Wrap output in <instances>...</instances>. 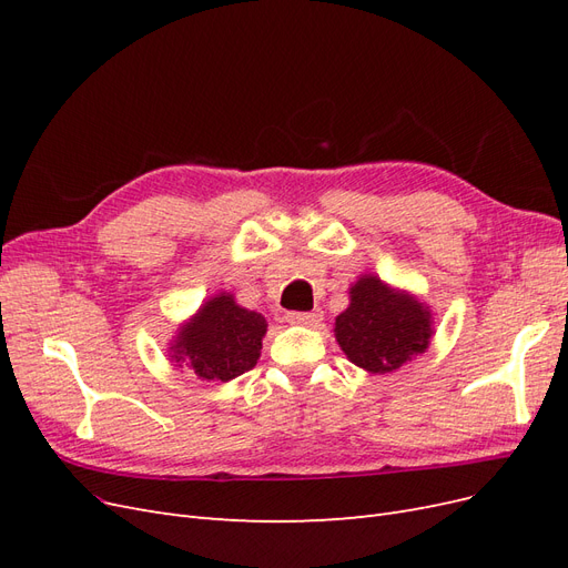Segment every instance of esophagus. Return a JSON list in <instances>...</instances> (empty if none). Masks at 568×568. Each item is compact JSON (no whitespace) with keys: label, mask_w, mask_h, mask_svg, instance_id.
Listing matches in <instances>:
<instances>
[{"label":"esophagus","mask_w":568,"mask_h":568,"mask_svg":"<svg viewBox=\"0 0 568 568\" xmlns=\"http://www.w3.org/2000/svg\"><path fill=\"white\" fill-rule=\"evenodd\" d=\"M286 320H288L291 324L315 326V324L322 320V313H320V311H313V313H286Z\"/></svg>","instance_id":"esophagus-1"}]
</instances>
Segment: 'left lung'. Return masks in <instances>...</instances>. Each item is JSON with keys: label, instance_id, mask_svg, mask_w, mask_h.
Segmentation results:
<instances>
[{"label": "left lung", "instance_id": "obj_1", "mask_svg": "<svg viewBox=\"0 0 568 568\" xmlns=\"http://www.w3.org/2000/svg\"><path fill=\"white\" fill-rule=\"evenodd\" d=\"M334 334L353 365L386 374L428 348L432 311L407 291L363 274L351 286V305L336 317Z\"/></svg>", "mask_w": 568, "mask_h": 568}]
</instances>
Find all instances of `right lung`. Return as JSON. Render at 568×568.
<instances>
[{"label":"right lung","mask_w":568,"mask_h":568,"mask_svg":"<svg viewBox=\"0 0 568 568\" xmlns=\"http://www.w3.org/2000/svg\"><path fill=\"white\" fill-rule=\"evenodd\" d=\"M267 320L236 305L232 294L205 301L170 343V359L205 382H232L261 357Z\"/></svg>","instance_id":"1"}]
</instances>
